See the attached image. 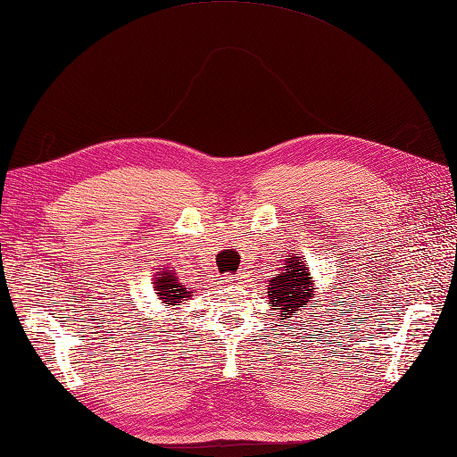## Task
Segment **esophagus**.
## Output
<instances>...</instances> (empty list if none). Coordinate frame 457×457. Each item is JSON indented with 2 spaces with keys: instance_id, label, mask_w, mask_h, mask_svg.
<instances>
[{
  "instance_id": "34e87169",
  "label": "esophagus",
  "mask_w": 457,
  "mask_h": 457,
  "mask_svg": "<svg viewBox=\"0 0 457 457\" xmlns=\"http://www.w3.org/2000/svg\"><path fill=\"white\" fill-rule=\"evenodd\" d=\"M228 281H232V278H228Z\"/></svg>"
}]
</instances>
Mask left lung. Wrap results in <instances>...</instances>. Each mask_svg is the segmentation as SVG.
<instances>
[{
    "mask_svg": "<svg viewBox=\"0 0 457 457\" xmlns=\"http://www.w3.org/2000/svg\"><path fill=\"white\" fill-rule=\"evenodd\" d=\"M314 295H317V286H314L307 263L299 256L286 258L283 268L276 278L270 279L268 286V305L278 311L281 324L286 319H291L293 312L314 301Z\"/></svg>",
    "mask_w": 457,
    "mask_h": 457,
    "instance_id": "left-lung-1",
    "label": "left lung"
}]
</instances>
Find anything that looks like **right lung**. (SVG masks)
<instances>
[{"label":"right lung","instance_id":"right-lung-1","mask_svg":"<svg viewBox=\"0 0 457 457\" xmlns=\"http://www.w3.org/2000/svg\"><path fill=\"white\" fill-rule=\"evenodd\" d=\"M154 291L160 301H164L166 307L179 305L181 301H189L195 295L194 289H186L181 286L174 270L162 268V271H156L154 276Z\"/></svg>","mask_w":457,"mask_h":457}]
</instances>
